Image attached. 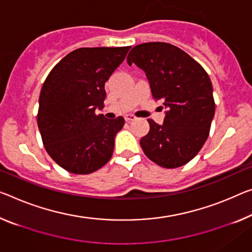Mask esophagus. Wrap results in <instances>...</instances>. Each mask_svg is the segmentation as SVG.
<instances>
[{
	"label": "esophagus",
	"mask_w": 252,
	"mask_h": 252,
	"mask_svg": "<svg viewBox=\"0 0 252 252\" xmlns=\"http://www.w3.org/2000/svg\"><path fill=\"white\" fill-rule=\"evenodd\" d=\"M125 119H126V122H131V121H135V119H136V117H135L134 115H126L125 116Z\"/></svg>",
	"instance_id": "esophagus-1"
}]
</instances>
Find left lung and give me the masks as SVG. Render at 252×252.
<instances>
[{
  "label": "left lung",
  "instance_id": "obj_1",
  "mask_svg": "<svg viewBox=\"0 0 252 252\" xmlns=\"http://www.w3.org/2000/svg\"><path fill=\"white\" fill-rule=\"evenodd\" d=\"M127 63L145 72L153 99L166 108L163 125L148 119L150 130L139 142L145 156L166 169L188 163L206 142L215 114L210 76L198 62L168 42L135 46Z\"/></svg>",
  "mask_w": 252,
  "mask_h": 252
}]
</instances>
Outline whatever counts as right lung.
I'll list each match as a JSON object with an SVG mask.
<instances>
[{
    "instance_id": "obj_1",
    "label": "right lung",
    "mask_w": 252,
    "mask_h": 252,
    "mask_svg": "<svg viewBox=\"0 0 252 252\" xmlns=\"http://www.w3.org/2000/svg\"><path fill=\"white\" fill-rule=\"evenodd\" d=\"M127 47H83L67 54L42 84L37 123L49 157L75 175L99 170L113 157L122 116L96 115L106 99L104 83L125 60Z\"/></svg>"
}]
</instances>
